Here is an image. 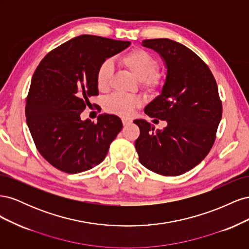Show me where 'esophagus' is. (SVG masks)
Returning <instances> with one entry per match:
<instances>
[{"mask_svg":"<svg viewBox=\"0 0 249 249\" xmlns=\"http://www.w3.org/2000/svg\"><path fill=\"white\" fill-rule=\"evenodd\" d=\"M122 122H123V124L124 125H127V124H130L131 123H132V119L131 118H122Z\"/></svg>","mask_w":249,"mask_h":249,"instance_id":"1","label":"esophagus"}]
</instances>
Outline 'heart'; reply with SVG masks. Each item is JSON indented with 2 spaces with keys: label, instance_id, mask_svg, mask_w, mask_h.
Segmentation results:
<instances>
[{
  "label": "heart",
  "instance_id": "1",
  "mask_svg": "<svg viewBox=\"0 0 249 249\" xmlns=\"http://www.w3.org/2000/svg\"><path fill=\"white\" fill-rule=\"evenodd\" d=\"M118 64L140 81L142 88L148 92L159 90L164 82L163 74L157 72V60L147 52L136 49L118 59ZM113 78V67L110 61H104L96 71V86L100 91H107ZM141 105L138 97L124 94H113L104 103L108 113L119 116H129Z\"/></svg>",
  "mask_w": 249,
  "mask_h": 249
}]
</instances>
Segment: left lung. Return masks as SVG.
<instances>
[{
	"label": "left lung",
	"mask_w": 249,
	"mask_h": 249,
	"mask_svg": "<svg viewBox=\"0 0 249 249\" xmlns=\"http://www.w3.org/2000/svg\"><path fill=\"white\" fill-rule=\"evenodd\" d=\"M167 69L160 95L144 109L152 118L166 120L162 131L135 119L140 135L135 141L139 161L156 173L176 177L199 164L212 148L222 116L218 87L208 65L193 51L168 38L145 39ZM158 120V119H155Z\"/></svg>",
	"instance_id": "obj_1"
}]
</instances>
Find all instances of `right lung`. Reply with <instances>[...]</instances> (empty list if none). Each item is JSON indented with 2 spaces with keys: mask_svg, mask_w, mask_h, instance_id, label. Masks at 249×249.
Segmentation results:
<instances>
[{
  "mask_svg": "<svg viewBox=\"0 0 249 249\" xmlns=\"http://www.w3.org/2000/svg\"><path fill=\"white\" fill-rule=\"evenodd\" d=\"M130 44L81 35L51 51L37 66L26 100L27 124L40 155L57 169L78 173L93 168L122 131L116 115L104 113L97 123L80 115L89 97L99 94V66Z\"/></svg>",
  "mask_w": 249,
  "mask_h": 249,
  "instance_id": "obj_1",
  "label": "right lung"
}]
</instances>
